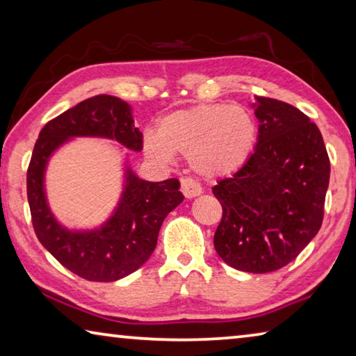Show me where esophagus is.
Masks as SVG:
<instances>
[{
	"mask_svg": "<svg viewBox=\"0 0 356 356\" xmlns=\"http://www.w3.org/2000/svg\"><path fill=\"white\" fill-rule=\"evenodd\" d=\"M180 190H182L184 196L185 197H195V196H200L202 193V188L201 185L196 182L195 179L191 177H184L182 180H180Z\"/></svg>",
	"mask_w": 356,
	"mask_h": 356,
	"instance_id": "34e87169",
	"label": "esophagus"
}]
</instances>
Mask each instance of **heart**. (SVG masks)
Returning <instances> with one entry per match:
<instances>
[{"instance_id":"obj_1","label":"heart","mask_w":356,"mask_h":356,"mask_svg":"<svg viewBox=\"0 0 356 356\" xmlns=\"http://www.w3.org/2000/svg\"><path fill=\"white\" fill-rule=\"evenodd\" d=\"M256 138V120L245 106L197 105L161 119L159 135L144 138V150L152 160L165 163L174 154L185 155L201 176L221 177L248 161Z\"/></svg>"}]
</instances>
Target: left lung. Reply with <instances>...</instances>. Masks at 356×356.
Listing matches in <instances>:
<instances>
[{
    "instance_id": "left-lung-1",
    "label": "left lung",
    "mask_w": 356,
    "mask_h": 356,
    "mask_svg": "<svg viewBox=\"0 0 356 356\" xmlns=\"http://www.w3.org/2000/svg\"><path fill=\"white\" fill-rule=\"evenodd\" d=\"M254 100V152L212 188L222 207L213 245L231 267L268 273L292 262L321 229L330 159L305 113L276 99Z\"/></svg>"
}]
</instances>
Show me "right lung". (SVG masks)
I'll list each match as a JSON object with an SVG mask.
<instances>
[{"label":"right lung","instance_id":"right-lung-1","mask_svg":"<svg viewBox=\"0 0 356 356\" xmlns=\"http://www.w3.org/2000/svg\"><path fill=\"white\" fill-rule=\"evenodd\" d=\"M72 136H100L130 150L143 149L129 104L114 95H94L51 119L40 130L26 172L31 221L39 242L65 268L88 281L111 282L147 261L166 215L184 201L177 179L147 182L127 168L116 212L100 229L74 232L63 227L47 206L44 172L55 150Z\"/></svg>","mask_w":356,"mask_h":356}]
</instances>
